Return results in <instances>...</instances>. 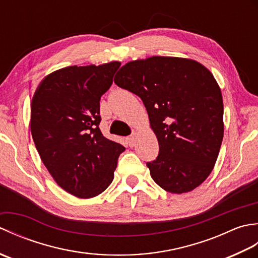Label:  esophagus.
I'll list each match as a JSON object with an SVG mask.
<instances>
[{"mask_svg":"<svg viewBox=\"0 0 258 258\" xmlns=\"http://www.w3.org/2000/svg\"><path fill=\"white\" fill-rule=\"evenodd\" d=\"M135 140H136V135L135 134H132L131 136H128L127 139H126V141H127V143H128L130 146H134Z\"/></svg>","mask_w":258,"mask_h":258,"instance_id":"esophagus-1","label":"esophagus"}]
</instances>
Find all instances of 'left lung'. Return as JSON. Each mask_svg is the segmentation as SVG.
I'll return each mask as SVG.
<instances>
[{
    "label": "left lung",
    "instance_id": "8db88e82",
    "mask_svg": "<svg viewBox=\"0 0 258 258\" xmlns=\"http://www.w3.org/2000/svg\"><path fill=\"white\" fill-rule=\"evenodd\" d=\"M115 84L141 97L160 152L146 163L169 193L193 190L208 177L223 141V98L204 65L194 59L152 56L126 63Z\"/></svg>",
    "mask_w": 258,
    "mask_h": 258
}]
</instances>
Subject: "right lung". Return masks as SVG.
<instances>
[{"mask_svg":"<svg viewBox=\"0 0 258 258\" xmlns=\"http://www.w3.org/2000/svg\"><path fill=\"white\" fill-rule=\"evenodd\" d=\"M119 62L69 67L42 80L31 103V133L41 160L59 187L80 199L105 190L125 147L104 138L101 96Z\"/></svg>","mask_w":258,"mask_h":258,"instance_id":"add662e5","label":"right lung"}]
</instances>
